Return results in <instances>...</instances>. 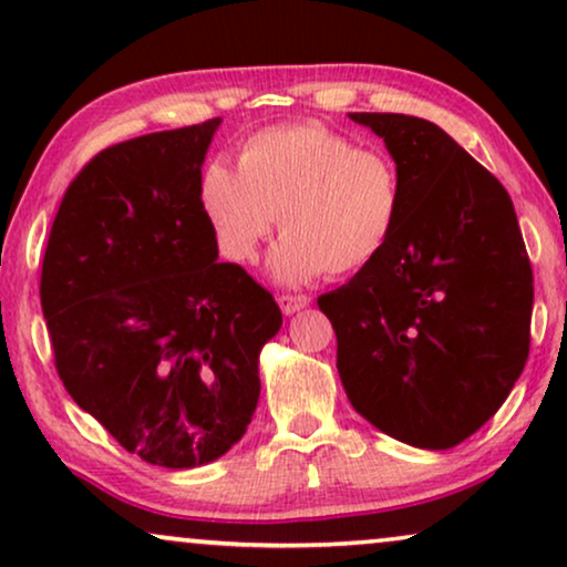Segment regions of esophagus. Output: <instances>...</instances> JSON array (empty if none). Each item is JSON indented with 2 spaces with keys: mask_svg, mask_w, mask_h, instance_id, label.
Masks as SVG:
<instances>
[{
  "mask_svg": "<svg viewBox=\"0 0 567 567\" xmlns=\"http://www.w3.org/2000/svg\"><path fill=\"white\" fill-rule=\"evenodd\" d=\"M307 293H278V307H281L284 315H297L301 309L309 307Z\"/></svg>",
  "mask_w": 567,
  "mask_h": 567,
  "instance_id": "obj_1",
  "label": "esophagus"
}]
</instances>
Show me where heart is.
<instances>
[{"mask_svg":"<svg viewBox=\"0 0 567 567\" xmlns=\"http://www.w3.org/2000/svg\"><path fill=\"white\" fill-rule=\"evenodd\" d=\"M198 204L231 262L255 260L278 221L284 239L268 270L297 286L369 268L398 231L402 181L390 154L322 123H291L247 138L237 169L208 162Z\"/></svg>","mask_w":567,"mask_h":567,"instance_id":"1","label":"heart"}]
</instances>
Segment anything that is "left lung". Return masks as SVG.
Segmentation results:
<instances>
[{
	"label": "left lung",
	"mask_w": 567,
	"mask_h": 567,
	"mask_svg": "<svg viewBox=\"0 0 567 567\" xmlns=\"http://www.w3.org/2000/svg\"><path fill=\"white\" fill-rule=\"evenodd\" d=\"M384 138L402 181L384 252L317 305L355 413L444 452L491 421L529 355L532 266L506 188L436 123L348 113Z\"/></svg>",
	"instance_id": "left-lung-1"
}]
</instances>
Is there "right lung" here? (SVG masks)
<instances>
[{
	"instance_id": "right-lung-1",
	"label": "right lung",
	"mask_w": 567,
	"mask_h": 567,
	"mask_svg": "<svg viewBox=\"0 0 567 567\" xmlns=\"http://www.w3.org/2000/svg\"><path fill=\"white\" fill-rule=\"evenodd\" d=\"M221 118L100 152L53 219L41 307L66 392L131 454L167 470L219 460L260 398L281 309L219 262L198 204Z\"/></svg>"
}]
</instances>
